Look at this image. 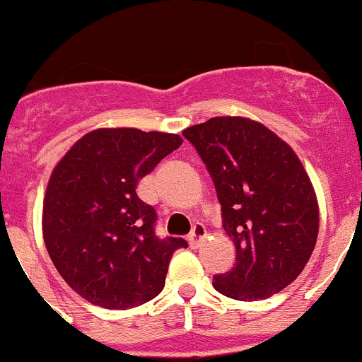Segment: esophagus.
Listing matches in <instances>:
<instances>
[{
	"mask_svg": "<svg viewBox=\"0 0 362 362\" xmlns=\"http://www.w3.org/2000/svg\"><path fill=\"white\" fill-rule=\"evenodd\" d=\"M204 238H206V228H204V225L197 223V225L194 226V230H192L190 238H188V243H190L192 248H197V246L203 243Z\"/></svg>",
	"mask_w": 362,
	"mask_h": 362,
	"instance_id": "obj_1",
	"label": "esophagus"
}]
</instances>
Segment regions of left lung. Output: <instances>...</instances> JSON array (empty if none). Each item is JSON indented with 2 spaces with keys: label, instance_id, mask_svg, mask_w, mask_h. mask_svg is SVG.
I'll return each instance as SVG.
<instances>
[{
  "label": "left lung",
  "instance_id": "8db88e82",
  "mask_svg": "<svg viewBox=\"0 0 362 362\" xmlns=\"http://www.w3.org/2000/svg\"><path fill=\"white\" fill-rule=\"evenodd\" d=\"M221 203L235 264L214 288L239 300L268 299L297 279L319 233L312 181L288 143L248 117H212L183 130Z\"/></svg>",
  "mask_w": 362,
  "mask_h": 362
}]
</instances>
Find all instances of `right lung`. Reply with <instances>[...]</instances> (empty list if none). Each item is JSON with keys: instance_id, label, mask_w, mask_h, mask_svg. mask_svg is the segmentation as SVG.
Wrapping results in <instances>:
<instances>
[{"instance_id": "1", "label": "right lung", "mask_w": 362, "mask_h": 362, "mask_svg": "<svg viewBox=\"0 0 362 362\" xmlns=\"http://www.w3.org/2000/svg\"><path fill=\"white\" fill-rule=\"evenodd\" d=\"M177 134L98 129L56 165L43 201V239L70 288L95 306L127 310L159 296L179 238L159 239L137 181L179 148Z\"/></svg>"}]
</instances>
